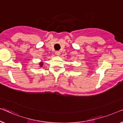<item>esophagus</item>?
Masks as SVG:
<instances>
[{
    "instance_id": "esophagus-1",
    "label": "esophagus",
    "mask_w": 123,
    "mask_h": 123,
    "mask_svg": "<svg viewBox=\"0 0 123 123\" xmlns=\"http://www.w3.org/2000/svg\"><path fill=\"white\" fill-rule=\"evenodd\" d=\"M60 54H61V53H60V51H56V55H57V56H59Z\"/></svg>"
}]
</instances>
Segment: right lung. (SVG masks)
I'll list each match as a JSON object with an SVG mask.
<instances>
[{
    "label": "right lung",
    "instance_id": "obj_1",
    "mask_svg": "<svg viewBox=\"0 0 123 123\" xmlns=\"http://www.w3.org/2000/svg\"><path fill=\"white\" fill-rule=\"evenodd\" d=\"M43 65V62H39V67H42Z\"/></svg>",
    "mask_w": 123,
    "mask_h": 123
}]
</instances>
